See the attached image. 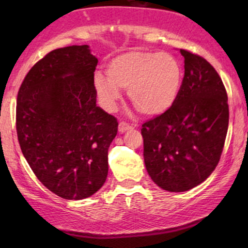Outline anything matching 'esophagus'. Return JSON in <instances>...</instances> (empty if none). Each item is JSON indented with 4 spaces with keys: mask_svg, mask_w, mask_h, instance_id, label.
I'll list each match as a JSON object with an SVG mask.
<instances>
[{
    "mask_svg": "<svg viewBox=\"0 0 248 248\" xmlns=\"http://www.w3.org/2000/svg\"><path fill=\"white\" fill-rule=\"evenodd\" d=\"M132 126L130 124L125 123V122H120V124H118V131L121 132V133H123V132L130 130Z\"/></svg>",
    "mask_w": 248,
    "mask_h": 248,
    "instance_id": "obj_1",
    "label": "esophagus"
}]
</instances>
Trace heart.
I'll return each instance as SVG.
<instances>
[{"mask_svg":"<svg viewBox=\"0 0 248 248\" xmlns=\"http://www.w3.org/2000/svg\"><path fill=\"white\" fill-rule=\"evenodd\" d=\"M107 78L94 74V88L100 103L114 110L121 98L120 89H127L131 103L148 116L165 114L177 100L183 70L175 56L168 53L131 50L110 61Z\"/></svg>","mask_w":248,"mask_h":248,"instance_id":"heart-1","label":"heart"}]
</instances>
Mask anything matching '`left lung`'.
<instances>
[{"instance_id":"1","label":"left lung","mask_w":248,"mask_h":248,"mask_svg":"<svg viewBox=\"0 0 248 248\" xmlns=\"http://www.w3.org/2000/svg\"><path fill=\"white\" fill-rule=\"evenodd\" d=\"M181 54L185 73L177 100L141 128L148 174L168 192L188 191L212 174L229 123L221 78L203 57L185 49Z\"/></svg>"}]
</instances>
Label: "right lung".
I'll return each mask as SVG.
<instances>
[{
    "mask_svg": "<svg viewBox=\"0 0 248 248\" xmlns=\"http://www.w3.org/2000/svg\"><path fill=\"white\" fill-rule=\"evenodd\" d=\"M98 60L88 45L57 48L27 74L16 99V133L30 168L65 200L89 198L108 174L117 120L97 106Z\"/></svg>",
    "mask_w": 248,
    "mask_h": 248,
    "instance_id": "1",
    "label": "right lung"
}]
</instances>
